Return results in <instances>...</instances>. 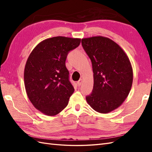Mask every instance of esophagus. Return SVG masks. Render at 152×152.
Listing matches in <instances>:
<instances>
[{
    "label": "esophagus",
    "instance_id": "esophagus-1",
    "mask_svg": "<svg viewBox=\"0 0 152 152\" xmlns=\"http://www.w3.org/2000/svg\"><path fill=\"white\" fill-rule=\"evenodd\" d=\"M82 83V79H80L79 81L77 82V84H78V86H81Z\"/></svg>",
    "mask_w": 152,
    "mask_h": 152
}]
</instances>
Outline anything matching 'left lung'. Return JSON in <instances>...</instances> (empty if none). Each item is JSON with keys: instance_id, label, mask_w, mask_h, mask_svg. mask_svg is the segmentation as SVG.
<instances>
[{"instance_id": "1", "label": "left lung", "mask_w": 152, "mask_h": 152, "mask_svg": "<svg viewBox=\"0 0 152 152\" xmlns=\"http://www.w3.org/2000/svg\"><path fill=\"white\" fill-rule=\"evenodd\" d=\"M82 45L91 59L94 86L86 101L95 111L107 113L117 108L131 89L132 68L129 58L119 45L107 37L82 39Z\"/></svg>"}]
</instances>
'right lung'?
<instances>
[{
    "label": "right lung",
    "mask_w": 152,
    "mask_h": 152,
    "mask_svg": "<svg viewBox=\"0 0 152 152\" xmlns=\"http://www.w3.org/2000/svg\"><path fill=\"white\" fill-rule=\"evenodd\" d=\"M80 40L61 36L45 39L27 59L24 72L27 96L34 107L47 115L61 112L74 92L65 61L68 53L79 46Z\"/></svg>",
    "instance_id": "add662e5"
}]
</instances>
